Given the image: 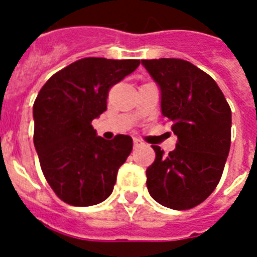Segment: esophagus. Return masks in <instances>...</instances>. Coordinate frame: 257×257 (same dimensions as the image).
Segmentation results:
<instances>
[{"instance_id":"obj_1","label":"esophagus","mask_w":257,"mask_h":257,"mask_svg":"<svg viewBox=\"0 0 257 257\" xmlns=\"http://www.w3.org/2000/svg\"><path fill=\"white\" fill-rule=\"evenodd\" d=\"M133 145H135V148H139V147L143 145V141L139 140V139H135V140H133Z\"/></svg>"}]
</instances>
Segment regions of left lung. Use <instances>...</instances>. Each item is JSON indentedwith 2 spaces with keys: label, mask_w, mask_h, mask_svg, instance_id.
<instances>
[{
  "label": "left lung",
  "mask_w": 257,
  "mask_h": 257,
  "mask_svg": "<svg viewBox=\"0 0 257 257\" xmlns=\"http://www.w3.org/2000/svg\"><path fill=\"white\" fill-rule=\"evenodd\" d=\"M161 94V113L172 121L176 148L160 147L147 169L149 195L167 208L183 211L203 203L217 187L231 148L232 114L215 80L180 58L143 60Z\"/></svg>",
  "instance_id": "obj_1"
}]
</instances>
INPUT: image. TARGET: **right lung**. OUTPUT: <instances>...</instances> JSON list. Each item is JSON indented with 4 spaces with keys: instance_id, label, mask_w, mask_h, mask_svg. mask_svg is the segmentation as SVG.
I'll return each mask as SVG.
<instances>
[{
    "instance_id": "add662e5",
    "label": "right lung",
    "mask_w": 257,
    "mask_h": 257,
    "mask_svg": "<svg viewBox=\"0 0 257 257\" xmlns=\"http://www.w3.org/2000/svg\"><path fill=\"white\" fill-rule=\"evenodd\" d=\"M139 60L88 57L53 74L33 105L34 148L42 173L66 204L89 207L110 196L132 137L97 136L92 121L106 110L110 86L137 69Z\"/></svg>"
}]
</instances>
